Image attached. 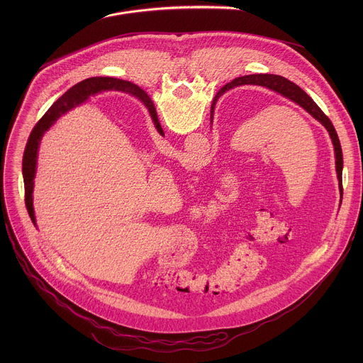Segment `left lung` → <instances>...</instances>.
<instances>
[{"mask_svg":"<svg viewBox=\"0 0 363 363\" xmlns=\"http://www.w3.org/2000/svg\"><path fill=\"white\" fill-rule=\"evenodd\" d=\"M242 84L263 86V87H267V89L284 96L286 99L294 101L296 105L303 108L308 115H312L318 122H320L326 128V130L329 132V136L332 139L333 149H335L336 174H337V181H339V189L342 192L343 191V186H342V169H343L342 146H340V142H339V138H337V133H336V129H335L333 123L322 112V109L316 105L313 99L310 97L303 89H300L297 84H294L293 82L287 80L286 77H281V76H277V74H248V76L237 77L231 83H227L221 89V91H225V90H230L233 87L242 86ZM136 97L146 106V109L150 113V118L155 121V118H157V109H155V105H153V101L150 100V97L140 87H138V90H136ZM214 106H216V101H213V105H211V123H213V118H214Z\"/></svg>","mask_w":363,"mask_h":363,"instance_id":"obj_1","label":"left lung"}]
</instances>
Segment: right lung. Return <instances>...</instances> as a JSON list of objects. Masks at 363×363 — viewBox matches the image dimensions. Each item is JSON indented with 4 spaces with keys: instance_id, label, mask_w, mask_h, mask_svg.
Listing matches in <instances>:
<instances>
[{
    "instance_id": "right-lung-1",
    "label": "right lung",
    "mask_w": 363,
    "mask_h": 363,
    "mask_svg": "<svg viewBox=\"0 0 363 363\" xmlns=\"http://www.w3.org/2000/svg\"><path fill=\"white\" fill-rule=\"evenodd\" d=\"M116 89L121 91L130 93L132 96L136 97V90L138 86L132 84L129 82L118 80L113 77H91L87 80L80 82L74 87H72L69 91H66L53 106L48 109V112L37 122L34 129L31 130V135L27 140L26 150H24V157H23V178H24V191H26V206L28 216L35 225V216H34V206H33V189H34V178H35V171H37V157H38V147L43 135L51 128L62 115L67 113L70 109L74 106L83 103L90 94H94L101 90H109V89ZM155 128L157 130L164 135V130L161 128V123L158 121V116L153 121Z\"/></svg>"
}]
</instances>
